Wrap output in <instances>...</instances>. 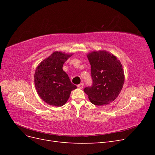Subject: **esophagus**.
Wrapping results in <instances>:
<instances>
[{
	"instance_id": "obj_1",
	"label": "esophagus",
	"mask_w": 155,
	"mask_h": 155,
	"mask_svg": "<svg viewBox=\"0 0 155 155\" xmlns=\"http://www.w3.org/2000/svg\"><path fill=\"white\" fill-rule=\"evenodd\" d=\"M83 85H84L83 83H81L80 84H79V85H78V87L79 88H82L83 87Z\"/></svg>"
}]
</instances>
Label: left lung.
Returning <instances> with one entry per match:
<instances>
[{
  "label": "left lung",
  "mask_w": 155,
  "mask_h": 155,
  "mask_svg": "<svg viewBox=\"0 0 155 155\" xmlns=\"http://www.w3.org/2000/svg\"><path fill=\"white\" fill-rule=\"evenodd\" d=\"M87 58L91 65L92 85L83 91L92 104H109L123 88L125 76L122 65L115 55L105 50L94 51Z\"/></svg>",
  "instance_id": "obj_1"
}]
</instances>
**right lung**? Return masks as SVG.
<instances>
[{
  "instance_id": "obj_1",
  "label": "right lung",
  "mask_w": 155,
  "mask_h": 155,
  "mask_svg": "<svg viewBox=\"0 0 155 155\" xmlns=\"http://www.w3.org/2000/svg\"><path fill=\"white\" fill-rule=\"evenodd\" d=\"M72 55L54 51L37 66L34 74L36 91L46 104L55 107L65 104L71 91L77 88L63 71L64 62Z\"/></svg>"
}]
</instances>
